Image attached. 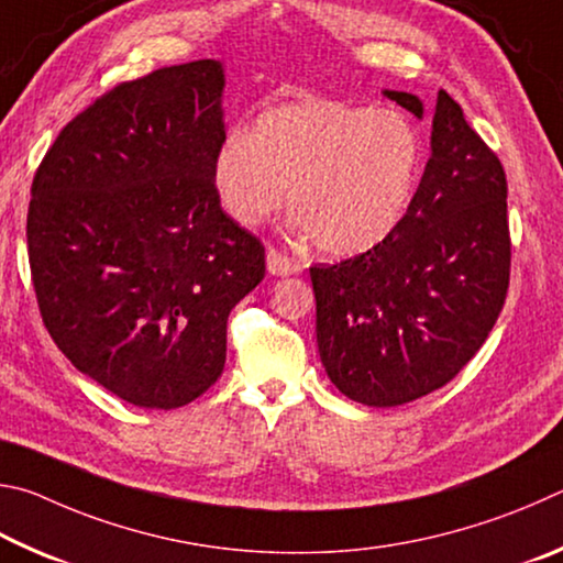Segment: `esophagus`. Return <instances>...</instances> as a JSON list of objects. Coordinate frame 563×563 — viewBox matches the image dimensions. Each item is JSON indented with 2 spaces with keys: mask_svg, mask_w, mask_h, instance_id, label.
Segmentation results:
<instances>
[{
  "mask_svg": "<svg viewBox=\"0 0 563 563\" xmlns=\"http://www.w3.org/2000/svg\"><path fill=\"white\" fill-rule=\"evenodd\" d=\"M266 269H269V274H274V276H287V274L301 272V264L294 262L287 254L269 250L266 252Z\"/></svg>",
  "mask_w": 563,
  "mask_h": 563,
  "instance_id": "34e87169",
  "label": "esophagus"
}]
</instances>
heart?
Returning a JSON list of instances; mask_svg holds the SVG:
<instances>
[{
    "instance_id": "b5f03b06",
    "label": "heart",
    "mask_w": 563,
    "mask_h": 563,
    "mask_svg": "<svg viewBox=\"0 0 563 563\" xmlns=\"http://www.w3.org/2000/svg\"><path fill=\"white\" fill-rule=\"evenodd\" d=\"M420 135L406 113L349 101H297L232 133L212 163L214 190L236 222L256 227L287 200L317 250H376L408 212L420 170Z\"/></svg>"
}]
</instances>
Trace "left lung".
Returning <instances> with one entry per match:
<instances>
[{
  "label": "left lung",
  "mask_w": 563,
  "mask_h": 563,
  "mask_svg": "<svg viewBox=\"0 0 563 563\" xmlns=\"http://www.w3.org/2000/svg\"><path fill=\"white\" fill-rule=\"evenodd\" d=\"M386 96L422 118L418 96ZM430 147L398 230L376 250L309 269L323 368L343 396L371 408H396L450 383L507 299L505 167L445 91Z\"/></svg>",
  "instance_id": "1"
}]
</instances>
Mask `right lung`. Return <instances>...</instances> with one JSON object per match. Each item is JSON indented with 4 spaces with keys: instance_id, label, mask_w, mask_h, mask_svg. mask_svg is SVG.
Returning a JSON list of instances; mask_svg holds the SVG:
<instances>
[{
    "instance_id": "add662e5",
    "label": "right lung",
    "mask_w": 563,
    "mask_h": 563,
    "mask_svg": "<svg viewBox=\"0 0 563 563\" xmlns=\"http://www.w3.org/2000/svg\"><path fill=\"white\" fill-rule=\"evenodd\" d=\"M222 66H165L64 125L32 183L26 244L44 327L125 402L183 408L220 378L230 311L264 244L222 210Z\"/></svg>"
}]
</instances>
